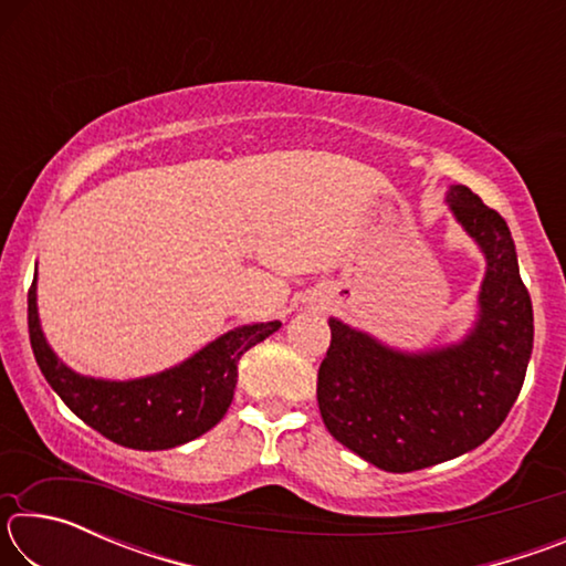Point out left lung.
<instances>
[{
    "label": "left lung",
    "instance_id": "1",
    "mask_svg": "<svg viewBox=\"0 0 566 566\" xmlns=\"http://www.w3.org/2000/svg\"><path fill=\"white\" fill-rule=\"evenodd\" d=\"M444 202L486 262L464 337L407 352L329 317L317 377L324 427L385 472H415L484 444L520 397L532 357V300L510 227L464 185L449 187Z\"/></svg>",
    "mask_w": 566,
    "mask_h": 566
}]
</instances>
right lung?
<instances>
[{
	"label": "right lung",
	"instance_id": "1",
	"mask_svg": "<svg viewBox=\"0 0 566 566\" xmlns=\"http://www.w3.org/2000/svg\"><path fill=\"white\" fill-rule=\"evenodd\" d=\"M27 314L34 359L64 405L112 442L142 452L187 444L219 424L234 397L237 361L282 327L276 319L242 324L157 375L99 379L74 371L50 347L36 306V276Z\"/></svg>",
	"mask_w": 566,
	"mask_h": 566
}]
</instances>
